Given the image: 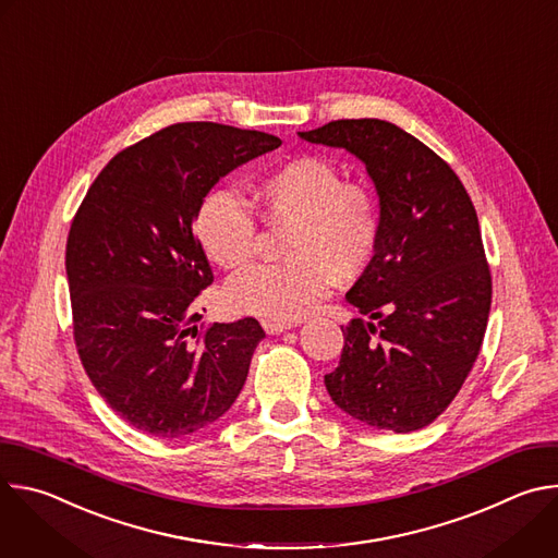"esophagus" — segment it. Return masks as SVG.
Returning a JSON list of instances; mask_svg holds the SVG:
<instances>
[{"instance_id":"obj_1","label":"esophagus","mask_w":558,"mask_h":558,"mask_svg":"<svg viewBox=\"0 0 558 558\" xmlns=\"http://www.w3.org/2000/svg\"><path fill=\"white\" fill-rule=\"evenodd\" d=\"M295 325L293 323H278V320H263V329L269 333V336H278V333H284L289 329H293Z\"/></svg>"}]
</instances>
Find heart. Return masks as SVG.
Returning a JSON list of instances; mask_svg holds the SVG:
<instances>
[{
  "instance_id": "b5f03b06",
  "label": "heart",
  "mask_w": 558,
  "mask_h": 558,
  "mask_svg": "<svg viewBox=\"0 0 558 558\" xmlns=\"http://www.w3.org/2000/svg\"><path fill=\"white\" fill-rule=\"evenodd\" d=\"M265 216L293 225L282 265H256L229 280L225 302L231 311L263 320H298L333 280L357 278L379 243L375 194L342 179L325 156L302 154L269 172L258 185ZM198 247L220 269L252 260L258 225L252 209L229 190H211L194 214Z\"/></svg>"
}]
</instances>
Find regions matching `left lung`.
Wrapping results in <instances>:
<instances>
[{"label":"left lung","mask_w":558,"mask_h":558,"mask_svg":"<svg viewBox=\"0 0 558 558\" xmlns=\"http://www.w3.org/2000/svg\"><path fill=\"white\" fill-rule=\"evenodd\" d=\"M344 147L379 196V243L347 300L355 317L333 373L338 409L373 428L411 433L454 400L480 355L493 278L480 218L450 166L420 138L381 119H342L298 132Z\"/></svg>","instance_id":"obj_1"}]
</instances>
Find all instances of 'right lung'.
Masks as SVG:
<instances>
[{
    "label": "right lung",
    "mask_w": 558,
    "mask_h": 558,
    "mask_svg": "<svg viewBox=\"0 0 558 558\" xmlns=\"http://www.w3.org/2000/svg\"><path fill=\"white\" fill-rule=\"evenodd\" d=\"M280 143L205 121L163 128L112 158L70 225L78 357L110 409L147 435H192L243 390L265 331L254 317L198 329L196 295L214 274L194 214L222 177Z\"/></svg>",
    "instance_id": "1"
}]
</instances>
